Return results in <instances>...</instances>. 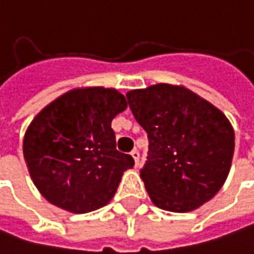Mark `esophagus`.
Returning a JSON list of instances; mask_svg holds the SVG:
<instances>
[{
  "label": "esophagus",
  "instance_id": "1",
  "mask_svg": "<svg viewBox=\"0 0 254 254\" xmlns=\"http://www.w3.org/2000/svg\"><path fill=\"white\" fill-rule=\"evenodd\" d=\"M130 155H132L133 161H135V165H138V164H139V152H138L136 149H133V151L130 152Z\"/></svg>",
  "mask_w": 254,
  "mask_h": 254
}]
</instances>
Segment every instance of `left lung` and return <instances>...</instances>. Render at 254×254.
<instances>
[{
    "label": "left lung",
    "instance_id": "left-lung-1",
    "mask_svg": "<svg viewBox=\"0 0 254 254\" xmlns=\"http://www.w3.org/2000/svg\"><path fill=\"white\" fill-rule=\"evenodd\" d=\"M135 119L148 133L141 178L157 207L187 213L223 187L234 152L226 115L184 86L159 83L127 93Z\"/></svg>",
    "mask_w": 254,
    "mask_h": 254
}]
</instances>
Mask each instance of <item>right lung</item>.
Listing matches in <instances>:
<instances>
[{
	"instance_id": "obj_1",
	"label": "right lung",
	"mask_w": 254,
	"mask_h": 254,
	"mask_svg": "<svg viewBox=\"0 0 254 254\" xmlns=\"http://www.w3.org/2000/svg\"><path fill=\"white\" fill-rule=\"evenodd\" d=\"M116 89H73L47 105L24 135L30 177L54 205L83 214L112 200L133 158L116 149L112 119L127 109Z\"/></svg>"
}]
</instances>
